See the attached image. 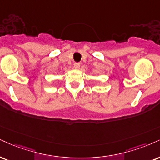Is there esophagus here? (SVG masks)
Returning a JSON list of instances; mask_svg holds the SVG:
<instances>
[{"label":"esophagus","instance_id":"obj_1","mask_svg":"<svg viewBox=\"0 0 160 160\" xmlns=\"http://www.w3.org/2000/svg\"><path fill=\"white\" fill-rule=\"evenodd\" d=\"M80 62H75L74 64V67L76 69H78L79 68H80Z\"/></svg>","mask_w":160,"mask_h":160}]
</instances>
